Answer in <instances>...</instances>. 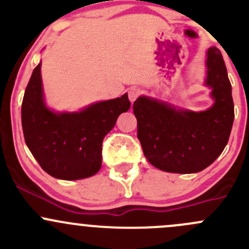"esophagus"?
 <instances>
[{"label": "esophagus", "mask_w": 249, "mask_h": 249, "mask_svg": "<svg viewBox=\"0 0 249 249\" xmlns=\"http://www.w3.org/2000/svg\"><path fill=\"white\" fill-rule=\"evenodd\" d=\"M141 95V90L139 88H131V89L127 90V96H129V100L132 102H135L137 100V97H139Z\"/></svg>", "instance_id": "obj_1"}]
</instances>
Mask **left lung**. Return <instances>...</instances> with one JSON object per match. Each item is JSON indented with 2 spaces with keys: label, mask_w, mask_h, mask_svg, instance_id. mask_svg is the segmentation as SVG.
Listing matches in <instances>:
<instances>
[{
  "label": "left lung",
  "mask_w": 249,
  "mask_h": 249,
  "mask_svg": "<svg viewBox=\"0 0 249 249\" xmlns=\"http://www.w3.org/2000/svg\"><path fill=\"white\" fill-rule=\"evenodd\" d=\"M206 85L214 104L203 112H190L140 96L134 102L137 137L143 154L157 169L195 173L210 166L224 150L233 123L231 84L218 48L207 52Z\"/></svg>",
  "instance_id": "1"
}]
</instances>
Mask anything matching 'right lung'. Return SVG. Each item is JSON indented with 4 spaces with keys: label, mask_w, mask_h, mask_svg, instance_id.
Wrapping results in <instances>:
<instances>
[{
    "label": "right lung",
    "mask_w": 249,
    "mask_h": 249,
    "mask_svg": "<svg viewBox=\"0 0 249 249\" xmlns=\"http://www.w3.org/2000/svg\"><path fill=\"white\" fill-rule=\"evenodd\" d=\"M130 106L125 94L80 112H53L44 104L38 64L22 99L25 142L42 169L53 177L66 180L88 178L101 169L102 141Z\"/></svg>",
    "instance_id": "1"
}]
</instances>
